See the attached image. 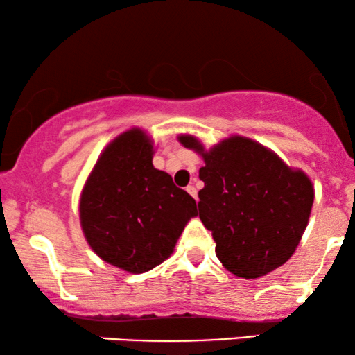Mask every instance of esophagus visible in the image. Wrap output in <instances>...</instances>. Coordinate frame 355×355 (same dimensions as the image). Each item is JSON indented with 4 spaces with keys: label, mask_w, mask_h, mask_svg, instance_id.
Returning a JSON list of instances; mask_svg holds the SVG:
<instances>
[{
    "label": "esophagus",
    "mask_w": 355,
    "mask_h": 355,
    "mask_svg": "<svg viewBox=\"0 0 355 355\" xmlns=\"http://www.w3.org/2000/svg\"><path fill=\"white\" fill-rule=\"evenodd\" d=\"M187 191H188L189 194H191V196H193L194 199H198V189H196V187H194V184H188Z\"/></svg>",
    "instance_id": "obj_1"
}]
</instances>
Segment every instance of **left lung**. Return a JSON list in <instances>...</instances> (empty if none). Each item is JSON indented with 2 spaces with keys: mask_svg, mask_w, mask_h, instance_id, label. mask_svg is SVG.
Segmentation results:
<instances>
[{
  "mask_svg": "<svg viewBox=\"0 0 355 355\" xmlns=\"http://www.w3.org/2000/svg\"><path fill=\"white\" fill-rule=\"evenodd\" d=\"M206 166L199 168V218L212 232L223 267L241 278H259L293 256L307 227L313 188L270 149L232 137L204 151L194 137L178 138Z\"/></svg>",
  "mask_w": 355,
  "mask_h": 355,
  "instance_id": "1",
  "label": "left lung"
}]
</instances>
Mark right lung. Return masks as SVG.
Wrapping results in <instances>:
<instances>
[{"label":"right lung","mask_w":355,"mask_h":355,"mask_svg":"<svg viewBox=\"0 0 355 355\" xmlns=\"http://www.w3.org/2000/svg\"><path fill=\"white\" fill-rule=\"evenodd\" d=\"M196 201L153 166V144L139 128L104 149L80 196L85 238L103 261L144 273L173 252Z\"/></svg>","instance_id":"right-lung-1"}]
</instances>
